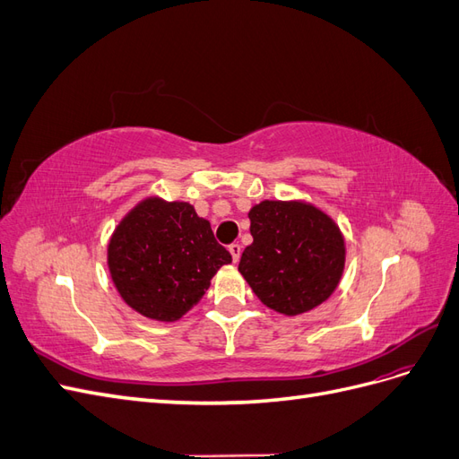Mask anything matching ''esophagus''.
Returning a JSON list of instances; mask_svg holds the SVG:
<instances>
[{"instance_id":"1","label":"esophagus","mask_w":459,"mask_h":459,"mask_svg":"<svg viewBox=\"0 0 459 459\" xmlns=\"http://www.w3.org/2000/svg\"><path fill=\"white\" fill-rule=\"evenodd\" d=\"M228 248H230L233 262H239V258H241V245L239 243H231Z\"/></svg>"}]
</instances>
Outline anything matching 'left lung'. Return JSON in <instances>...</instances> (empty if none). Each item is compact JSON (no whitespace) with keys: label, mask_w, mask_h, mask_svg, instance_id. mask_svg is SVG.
<instances>
[{"label":"left lung","mask_w":459,"mask_h":459,"mask_svg":"<svg viewBox=\"0 0 459 459\" xmlns=\"http://www.w3.org/2000/svg\"><path fill=\"white\" fill-rule=\"evenodd\" d=\"M251 235L239 272L268 308L297 316L337 289L344 270V239L325 212L297 201L253 206Z\"/></svg>","instance_id":"8db88e82"}]
</instances>
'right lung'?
<instances>
[{"label":"right lung","instance_id":"obj_1","mask_svg":"<svg viewBox=\"0 0 459 459\" xmlns=\"http://www.w3.org/2000/svg\"><path fill=\"white\" fill-rule=\"evenodd\" d=\"M231 262L211 221L189 203L142 201L108 243V270L128 307L176 322L203 299L214 273Z\"/></svg>","mask_w":459,"mask_h":459}]
</instances>
